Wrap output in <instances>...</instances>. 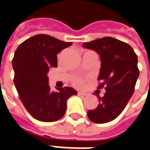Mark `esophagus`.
Segmentation results:
<instances>
[{"mask_svg":"<svg viewBox=\"0 0 150 150\" xmlns=\"http://www.w3.org/2000/svg\"><path fill=\"white\" fill-rule=\"evenodd\" d=\"M78 95H79L80 96H88V94L84 93V92H79V93H78Z\"/></svg>","mask_w":150,"mask_h":150,"instance_id":"1","label":"esophagus"}]
</instances>
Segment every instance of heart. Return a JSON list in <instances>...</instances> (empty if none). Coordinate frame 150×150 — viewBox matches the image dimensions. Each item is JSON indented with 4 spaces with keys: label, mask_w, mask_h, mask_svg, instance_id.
<instances>
[{
    "label": "heart",
    "mask_w": 150,
    "mask_h": 150,
    "mask_svg": "<svg viewBox=\"0 0 150 150\" xmlns=\"http://www.w3.org/2000/svg\"><path fill=\"white\" fill-rule=\"evenodd\" d=\"M74 84L76 86H81V85H83V80H81V79H77V80H75L74 81Z\"/></svg>",
    "instance_id": "heart-1"
}]
</instances>
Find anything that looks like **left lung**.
I'll list each match as a JSON object with an SVG mask.
<instances>
[{
  "label": "left lung",
  "mask_w": 150,
  "mask_h": 150,
  "mask_svg": "<svg viewBox=\"0 0 150 150\" xmlns=\"http://www.w3.org/2000/svg\"><path fill=\"white\" fill-rule=\"evenodd\" d=\"M83 47L96 51L100 56L101 67L98 89L105 87V93L99 99L95 110L87 112L90 120L105 124L119 116L133 96L139 75L138 57L129 44L121 40L103 37L85 42Z\"/></svg>",
  "instance_id": "8db88e82"
}]
</instances>
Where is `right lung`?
<instances>
[{"label":"right lung","instance_id":"obj_1","mask_svg":"<svg viewBox=\"0 0 150 150\" xmlns=\"http://www.w3.org/2000/svg\"><path fill=\"white\" fill-rule=\"evenodd\" d=\"M71 45L39 34L22 42L15 52L14 84L25 110L40 121L53 122L62 118L67 100L77 95L71 87L50 91L48 84L47 73L50 67H57V54Z\"/></svg>","mask_w":150,"mask_h":150}]
</instances>
